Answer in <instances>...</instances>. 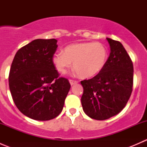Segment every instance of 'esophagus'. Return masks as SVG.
<instances>
[{"label": "esophagus", "mask_w": 147, "mask_h": 147, "mask_svg": "<svg viewBox=\"0 0 147 147\" xmlns=\"http://www.w3.org/2000/svg\"><path fill=\"white\" fill-rule=\"evenodd\" d=\"M69 83H70V84H71V85H73V84H77V83L78 82V81L72 80H69Z\"/></svg>", "instance_id": "1"}]
</instances>
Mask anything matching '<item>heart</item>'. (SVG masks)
Segmentation results:
<instances>
[{
  "label": "heart",
  "mask_w": 147,
  "mask_h": 147,
  "mask_svg": "<svg viewBox=\"0 0 147 147\" xmlns=\"http://www.w3.org/2000/svg\"><path fill=\"white\" fill-rule=\"evenodd\" d=\"M108 51L100 42H78L66 46L52 57L55 69L64 74L73 62V67L82 78H90L100 73L106 64Z\"/></svg>",
  "instance_id": "1"
}]
</instances>
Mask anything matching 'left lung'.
I'll return each instance as SVG.
<instances>
[{"label": "left lung", "mask_w": 147, "mask_h": 147, "mask_svg": "<svg viewBox=\"0 0 147 147\" xmlns=\"http://www.w3.org/2000/svg\"><path fill=\"white\" fill-rule=\"evenodd\" d=\"M110 54L100 73L81 81L82 109L90 118L107 119L119 114L127 105L133 87L134 67L122 44L107 38Z\"/></svg>", "instance_id": "8db88e82"}]
</instances>
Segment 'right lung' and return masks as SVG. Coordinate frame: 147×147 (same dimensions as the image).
Segmentation results:
<instances>
[{
    "label": "right lung",
    "mask_w": 147,
    "mask_h": 147,
    "mask_svg": "<svg viewBox=\"0 0 147 147\" xmlns=\"http://www.w3.org/2000/svg\"><path fill=\"white\" fill-rule=\"evenodd\" d=\"M57 42L34 40L18 50L10 67L8 81L13 102L32 119L47 121L58 116L70 89L67 79L59 78L52 61Z\"/></svg>",
    "instance_id": "1"
}]
</instances>
